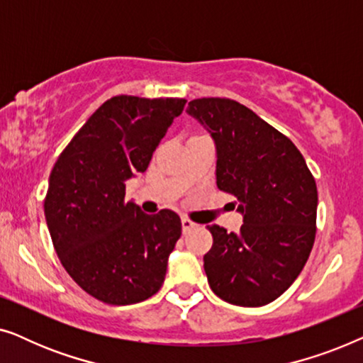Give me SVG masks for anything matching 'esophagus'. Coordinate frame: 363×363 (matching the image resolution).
I'll return each instance as SVG.
<instances>
[{
  "mask_svg": "<svg viewBox=\"0 0 363 363\" xmlns=\"http://www.w3.org/2000/svg\"><path fill=\"white\" fill-rule=\"evenodd\" d=\"M195 226L196 225L191 220H188V218H182V228H183V233H185V235L186 233H190Z\"/></svg>",
  "mask_w": 363,
  "mask_h": 363,
  "instance_id": "esophagus-1",
  "label": "esophagus"
}]
</instances>
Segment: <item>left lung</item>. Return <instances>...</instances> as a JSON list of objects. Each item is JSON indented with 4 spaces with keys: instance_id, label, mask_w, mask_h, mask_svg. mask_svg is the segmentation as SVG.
I'll list each match as a JSON object with an SVG mask.
<instances>
[{
    "instance_id": "obj_1",
    "label": "left lung",
    "mask_w": 363,
    "mask_h": 363,
    "mask_svg": "<svg viewBox=\"0 0 363 363\" xmlns=\"http://www.w3.org/2000/svg\"><path fill=\"white\" fill-rule=\"evenodd\" d=\"M188 116L216 148V185L238 198V233L211 225L205 272L223 301L261 307L301 274L315 240L317 186L304 157L286 135L231 99L188 102Z\"/></svg>"
}]
</instances>
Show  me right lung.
Segmentation results:
<instances>
[{
	"mask_svg": "<svg viewBox=\"0 0 363 363\" xmlns=\"http://www.w3.org/2000/svg\"><path fill=\"white\" fill-rule=\"evenodd\" d=\"M185 99L117 96L104 102L59 155L44 216L64 269L87 294L137 304L160 289L182 236L172 210L147 215L125 182L147 170Z\"/></svg>",
	"mask_w": 363,
	"mask_h": 363,
	"instance_id": "1",
	"label": "right lung"
}]
</instances>
